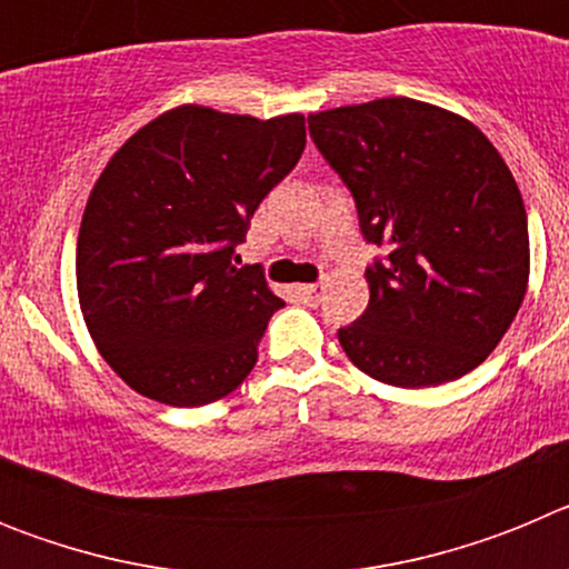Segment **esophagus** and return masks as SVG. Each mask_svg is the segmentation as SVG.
Instances as JSON below:
<instances>
[{
    "mask_svg": "<svg viewBox=\"0 0 569 569\" xmlns=\"http://www.w3.org/2000/svg\"><path fill=\"white\" fill-rule=\"evenodd\" d=\"M299 293L305 296V301H308V305H319L321 296H325V288H321V284H301Z\"/></svg>",
    "mask_w": 569,
    "mask_h": 569,
    "instance_id": "esophagus-1",
    "label": "esophagus"
}]
</instances>
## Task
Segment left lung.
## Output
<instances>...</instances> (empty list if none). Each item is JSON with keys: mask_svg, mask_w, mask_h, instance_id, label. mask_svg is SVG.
Wrapping results in <instances>:
<instances>
[{"mask_svg": "<svg viewBox=\"0 0 569 569\" xmlns=\"http://www.w3.org/2000/svg\"><path fill=\"white\" fill-rule=\"evenodd\" d=\"M316 148L350 188L367 241L370 301L339 341L393 387L461 379L496 350L530 279L519 184L465 116L390 97L308 116Z\"/></svg>", "mask_w": 569, "mask_h": 569, "instance_id": "1", "label": "left lung"}]
</instances>
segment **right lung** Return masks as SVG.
Listing matches in <instances>:
<instances>
[{
  "mask_svg": "<svg viewBox=\"0 0 569 569\" xmlns=\"http://www.w3.org/2000/svg\"><path fill=\"white\" fill-rule=\"evenodd\" d=\"M305 116L179 104L136 130L90 190L77 290L102 359L136 393L202 407L233 393L284 305L233 250L296 168Z\"/></svg>",
  "mask_w": 569,
  "mask_h": 569,
  "instance_id": "obj_1",
  "label": "right lung"
}]
</instances>
